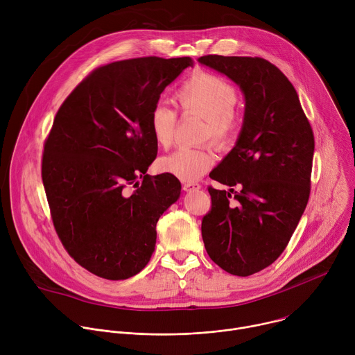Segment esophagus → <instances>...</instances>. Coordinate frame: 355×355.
<instances>
[{
  "mask_svg": "<svg viewBox=\"0 0 355 355\" xmlns=\"http://www.w3.org/2000/svg\"><path fill=\"white\" fill-rule=\"evenodd\" d=\"M182 188L185 192H191V191H198L200 189V185L198 182H184Z\"/></svg>",
  "mask_w": 355,
  "mask_h": 355,
  "instance_id": "1",
  "label": "esophagus"
}]
</instances>
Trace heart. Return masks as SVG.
Instances as JSON below:
<instances>
[{
  "label": "heart",
  "instance_id": "b5f03b06",
  "mask_svg": "<svg viewBox=\"0 0 355 355\" xmlns=\"http://www.w3.org/2000/svg\"><path fill=\"white\" fill-rule=\"evenodd\" d=\"M175 98L184 112L205 118L204 139H212L219 146L227 144L239 129V115L234 110L237 91L226 80L207 71H195L178 88ZM177 112L164 104L151 110L148 126L155 140L168 147L174 140ZM215 162L211 147H180L159 160V168L181 181H195L204 175Z\"/></svg>",
  "mask_w": 355,
  "mask_h": 355
}]
</instances>
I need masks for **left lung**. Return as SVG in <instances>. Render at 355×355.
I'll return each instance as SVG.
<instances>
[{"label": "left lung", "mask_w": 355, "mask_h": 355, "mask_svg": "<svg viewBox=\"0 0 355 355\" xmlns=\"http://www.w3.org/2000/svg\"><path fill=\"white\" fill-rule=\"evenodd\" d=\"M198 62L236 83L245 101L237 141L209 174L232 188H208L212 209L200 229L212 261L248 277L282 254L305 212L315 137L296 89L268 60L208 55Z\"/></svg>", "instance_id": "1"}]
</instances>
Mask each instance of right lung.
Masks as SVG:
<instances>
[{"mask_svg":"<svg viewBox=\"0 0 355 355\" xmlns=\"http://www.w3.org/2000/svg\"><path fill=\"white\" fill-rule=\"evenodd\" d=\"M189 66L191 58L150 56L98 67L56 114L42 159L50 212L69 254L101 278L147 266L156 225L180 198L177 177L147 174L157 156L148 116Z\"/></svg>","mask_w":355,"mask_h":355,"instance_id":"1","label":"right lung"}]
</instances>
